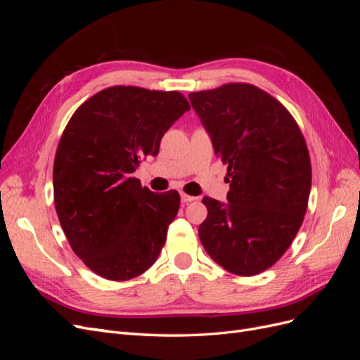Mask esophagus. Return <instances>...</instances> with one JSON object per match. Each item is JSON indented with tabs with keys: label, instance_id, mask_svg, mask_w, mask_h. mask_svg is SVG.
<instances>
[{
	"label": "esophagus",
	"instance_id": "1",
	"mask_svg": "<svg viewBox=\"0 0 360 360\" xmlns=\"http://www.w3.org/2000/svg\"><path fill=\"white\" fill-rule=\"evenodd\" d=\"M180 198H181V202L183 204H188V202H192V201H195L197 198L195 197H191V195H186V193H180Z\"/></svg>",
	"mask_w": 360,
	"mask_h": 360
}]
</instances>
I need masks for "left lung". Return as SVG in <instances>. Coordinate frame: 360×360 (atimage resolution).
Returning a JSON list of instances; mask_svg holds the SVG:
<instances>
[{
	"mask_svg": "<svg viewBox=\"0 0 360 360\" xmlns=\"http://www.w3.org/2000/svg\"><path fill=\"white\" fill-rule=\"evenodd\" d=\"M189 101L230 177L228 202L202 198L200 240L231 274H261L284 255L307 213V143L285 108L255 85L225 84Z\"/></svg>",
	"mask_w": 360,
	"mask_h": 360,
	"instance_id": "8db88e82",
	"label": "left lung"
}]
</instances>
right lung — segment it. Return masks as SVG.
<instances>
[{"label": "right lung", "instance_id": "1", "mask_svg": "<svg viewBox=\"0 0 360 360\" xmlns=\"http://www.w3.org/2000/svg\"><path fill=\"white\" fill-rule=\"evenodd\" d=\"M189 110L179 91L117 85L84 102L64 129L53 202L73 252L99 276L132 279L158 259L180 195L151 192L132 172Z\"/></svg>", "mask_w": 360, "mask_h": 360}]
</instances>
